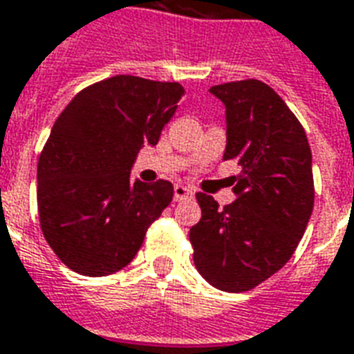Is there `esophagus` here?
Masks as SVG:
<instances>
[{
  "label": "esophagus",
  "instance_id": "obj_1",
  "mask_svg": "<svg viewBox=\"0 0 354 354\" xmlns=\"http://www.w3.org/2000/svg\"><path fill=\"white\" fill-rule=\"evenodd\" d=\"M193 195L195 193L189 187H185V185H182V183L174 185V201H185V198H191Z\"/></svg>",
  "mask_w": 354,
  "mask_h": 354
}]
</instances>
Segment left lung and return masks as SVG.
<instances>
[{
  "mask_svg": "<svg viewBox=\"0 0 354 354\" xmlns=\"http://www.w3.org/2000/svg\"><path fill=\"white\" fill-rule=\"evenodd\" d=\"M225 104L223 159L241 167L236 201L219 207L198 193L201 221L189 230L198 273L217 290L249 291L295 252L314 209L312 152L284 100L258 80L209 88Z\"/></svg>",
  "mask_w": 354,
  "mask_h": 354,
  "instance_id": "left-lung-1",
  "label": "left lung"
}]
</instances>
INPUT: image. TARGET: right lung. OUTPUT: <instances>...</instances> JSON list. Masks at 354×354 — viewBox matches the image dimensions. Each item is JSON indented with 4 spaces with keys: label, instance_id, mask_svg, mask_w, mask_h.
I'll return each instance as SVG.
<instances>
[{
    "label": "right lung",
    "instance_id": "obj_1",
    "mask_svg": "<svg viewBox=\"0 0 354 354\" xmlns=\"http://www.w3.org/2000/svg\"><path fill=\"white\" fill-rule=\"evenodd\" d=\"M185 91L115 75L75 94L53 124L37 169L40 228L59 260L85 277L120 271L172 201L167 180H131L142 147H156Z\"/></svg>",
    "mask_w": 354,
    "mask_h": 354
}]
</instances>
